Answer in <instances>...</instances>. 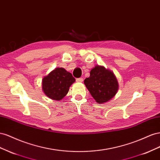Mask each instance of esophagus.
Instances as JSON below:
<instances>
[{"instance_id":"esophagus-1","label":"esophagus","mask_w":160,"mask_h":160,"mask_svg":"<svg viewBox=\"0 0 160 160\" xmlns=\"http://www.w3.org/2000/svg\"><path fill=\"white\" fill-rule=\"evenodd\" d=\"M76 82H83V78H77Z\"/></svg>"}]
</instances>
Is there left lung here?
<instances>
[{"mask_svg": "<svg viewBox=\"0 0 160 160\" xmlns=\"http://www.w3.org/2000/svg\"><path fill=\"white\" fill-rule=\"evenodd\" d=\"M90 74L84 83L96 101L100 104L104 103L115 97L118 89V83L112 72L103 66H96Z\"/></svg>", "mask_w": 160, "mask_h": 160, "instance_id": "left-lung-1", "label": "left lung"}]
</instances>
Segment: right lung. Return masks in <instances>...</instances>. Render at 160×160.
Wrapping results in <instances>:
<instances>
[{
  "instance_id": "add662e5",
  "label": "right lung",
  "mask_w": 160,
  "mask_h": 160,
  "mask_svg": "<svg viewBox=\"0 0 160 160\" xmlns=\"http://www.w3.org/2000/svg\"><path fill=\"white\" fill-rule=\"evenodd\" d=\"M75 78L64 68H56L42 80V89L45 94L54 100H61L68 94Z\"/></svg>"
}]
</instances>
